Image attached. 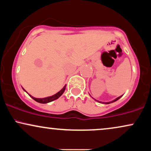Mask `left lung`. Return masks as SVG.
Listing matches in <instances>:
<instances>
[{"label":"left lung","instance_id":"left-lung-1","mask_svg":"<svg viewBox=\"0 0 151 151\" xmlns=\"http://www.w3.org/2000/svg\"><path fill=\"white\" fill-rule=\"evenodd\" d=\"M123 96V95H122ZM119 96V97H118V98H116V99H115L114 100H113V101H109V102H102V101H97V100H96V99H93L95 100V101H98V102H99V103H101V104H111V103H113V102H115V101H116L117 100H119V99H120L121 96Z\"/></svg>","mask_w":151,"mask_h":151}]
</instances>
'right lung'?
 Returning a JSON list of instances; mask_svg holds the SVG:
<instances>
[{
  "mask_svg": "<svg viewBox=\"0 0 151 151\" xmlns=\"http://www.w3.org/2000/svg\"><path fill=\"white\" fill-rule=\"evenodd\" d=\"M65 88H66V85H65V86H64V87L62 88V89L60 90V91H58L57 93H55V94H54L51 96H48V97H45V98H35V97H33V96H32L31 95L29 94V93L28 94L31 98L33 99L35 101H36L37 102H39V103H41V104H47V103H49V102L52 101H54V100L58 99L60 97V96H61L62 93L65 92ZM22 89H23L25 91H26L25 90L23 89V88H22ZM26 92H27V91H26Z\"/></svg>",
  "mask_w": 151,
  "mask_h": 151,
  "instance_id": "1",
  "label": "right lung"
}]
</instances>
